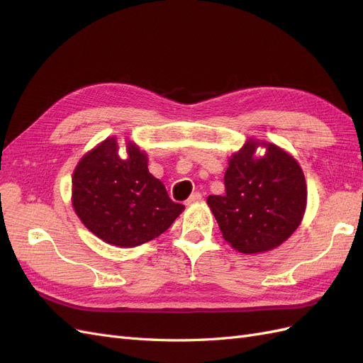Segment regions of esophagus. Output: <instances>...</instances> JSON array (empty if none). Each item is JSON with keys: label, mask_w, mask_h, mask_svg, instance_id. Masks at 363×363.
Masks as SVG:
<instances>
[{"label": "esophagus", "mask_w": 363, "mask_h": 363, "mask_svg": "<svg viewBox=\"0 0 363 363\" xmlns=\"http://www.w3.org/2000/svg\"><path fill=\"white\" fill-rule=\"evenodd\" d=\"M201 199H203V195L200 194V192H194L188 200L184 201V204L186 206H191V204H194V203H199V201H201Z\"/></svg>", "instance_id": "obj_1"}]
</instances>
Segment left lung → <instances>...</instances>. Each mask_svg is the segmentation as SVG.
Segmentation results:
<instances>
[{"mask_svg":"<svg viewBox=\"0 0 363 363\" xmlns=\"http://www.w3.org/2000/svg\"><path fill=\"white\" fill-rule=\"evenodd\" d=\"M259 145L267 148L256 158ZM225 194L207 204L223 238L235 250L255 255L279 247L300 225L307 201L304 174L286 151L256 139L232 156L224 175Z\"/></svg>","mask_w":363,"mask_h":363,"instance_id":"8db88e82","label":"left lung"}]
</instances>
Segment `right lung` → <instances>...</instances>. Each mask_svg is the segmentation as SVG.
Here are the masks:
<instances>
[{"instance_id":"add662e5","label":"right lung","mask_w":363,"mask_h":363,"mask_svg":"<svg viewBox=\"0 0 363 363\" xmlns=\"http://www.w3.org/2000/svg\"><path fill=\"white\" fill-rule=\"evenodd\" d=\"M72 206L95 236L116 247L157 238L184 208L150 174L148 157L135 144H127V159L119 157L116 138L103 140L77 164Z\"/></svg>"}]
</instances>
